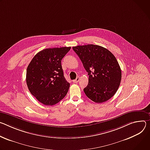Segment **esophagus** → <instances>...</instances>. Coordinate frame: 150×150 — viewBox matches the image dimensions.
<instances>
[{
	"instance_id": "1",
	"label": "esophagus",
	"mask_w": 150,
	"mask_h": 150,
	"mask_svg": "<svg viewBox=\"0 0 150 150\" xmlns=\"http://www.w3.org/2000/svg\"><path fill=\"white\" fill-rule=\"evenodd\" d=\"M79 80H80V77H77L75 80H73V82H74V83H77L79 82Z\"/></svg>"
}]
</instances>
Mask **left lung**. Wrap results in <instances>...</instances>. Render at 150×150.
Segmentation results:
<instances>
[{"instance_id":"1","label":"left lung","mask_w":150,"mask_h":150,"mask_svg":"<svg viewBox=\"0 0 150 150\" xmlns=\"http://www.w3.org/2000/svg\"><path fill=\"white\" fill-rule=\"evenodd\" d=\"M88 73L89 82L83 89L86 95L96 103L112 97L120 86L122 71L114 55L106 48L95 45L73 47Z\"/></svg>"}]
</instances>
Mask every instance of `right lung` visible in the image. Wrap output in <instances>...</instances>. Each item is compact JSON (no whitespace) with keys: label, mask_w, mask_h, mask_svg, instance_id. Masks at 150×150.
I'll use <instances>...</instances> for the list:
<instances>
[{"label":"right lung","mask_w":150,"mask_h":150,"mask_svg":"<svg viewBox=\"0 0 150 150\" xmlns=\"http://www.w3.org/2000/svg\"><path fill=\"white\" fill-rule=\"evenodd\" d=\"M71 47L45 49L27 69L26 82L30 93L45 105H53L65 96L70 83L64 76L61 60Z\"/></svg>","instance_id":"add662e5"}]
</instances>
